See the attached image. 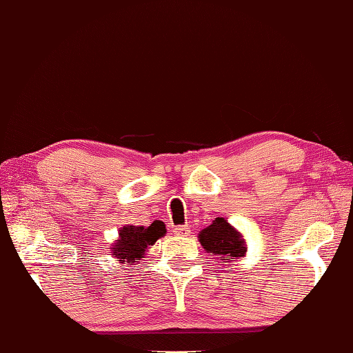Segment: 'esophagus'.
I'll return each instance as SVG.
<instances>
[{
  "label": "esophagus",
  "instance_id": "obj_1",
  "mask_svg": "<svg viewBox=\"0 0 353 353\" xmlns=\"http://www.w3.org/2000/svg\"><path fill=\"white\" fill-rule=\"evenodd\" d=\"M174 234L177 236H188V233H190V228L185 227V225H179V227H174Z\"/></svg>",
  "mask_w": 353,
  "mask_h": 353
}]
</instances>
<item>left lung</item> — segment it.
I'll list each match as a JSON object with an SVG mask.
<instances>
[{
  "label": "left lung",
  "mask_w": 353,
  "mask_h": 353,
  "mask_svg": "<svg viewBox=\"0 0 353 353\" xmlns=\"http://www.w3.org/2000/svg\"><path fill=\"white\" fill-rule=\"evenodd\" d=\"M199 243L210 255L217 256L219 263L233 261L234 259L244 256L247 252L245 243L238 231H236L227 220L217 217L199 233Z\"/></svg>",
  "instance_id": "1"
}]
</instances>
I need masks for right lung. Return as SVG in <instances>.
Returning <instances> with one entry per match:
<instances>
[{
	"label": "right lung",
	"instance_id": "right-lung-1",
	"mask_svg": "<svg viewBox=\"0 0 353 353\" xmlns=\"http://www.w3.org/2000/svg\"><path fill=\"white\" fill-rule=\"evenodd\" d=\"M165 234V227L160 223H152L149 228L144 227H123L120 230V239L114 244L112 254L119 261L133 263L143 259L147 247L154 245L157 239Z\"/></svg>",
	"mask_w": 353,
	"mask_h": 353
}]
</instances>
